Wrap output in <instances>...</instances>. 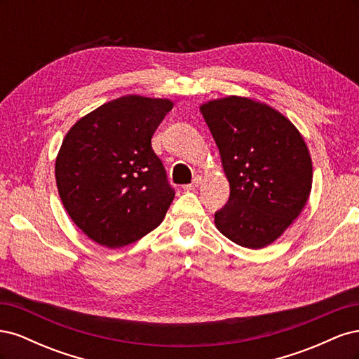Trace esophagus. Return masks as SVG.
<instances>
[{
    "instance_id": "1",
    "label": "esophagus",
    "mask_w": 359,
    "mask_h": 359,
    "mask_svg": "<svg viewBox=\"0 0 359 359\" xmlns=\"http://www.w3.org/2000/svg\"><path fill=\"white\" fill-rule=\"evenodd\" d=\"M201 182H202V178H201V177H196V178L193 180L191 184H187V186H184V190H194V189H198V187L201 186Z\"/></svg>"
}]
</instances>
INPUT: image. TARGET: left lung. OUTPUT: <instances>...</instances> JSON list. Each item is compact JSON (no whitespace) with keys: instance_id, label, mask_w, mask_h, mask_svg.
Listing matches in <instances>:
<instances>
[{"instance_id":"left-lung-1","label":"left lung","mask_w":359,"mask_h":359,"mask_svg":"<svg viewBox=\"0 0 359 359\" xmlns=\"http://www.w3.org/2000/svg\"><path fill=\"white\" fill-rule=\"evenodd\" d=\"M201 112L231 186L214 214L217 229L247 248L274 243L310 196L313 168L302 136L286 116L245 97L208 102Z\"/></svg>"}]
</instances>
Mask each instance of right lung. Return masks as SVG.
<instances>
[{"label": "right lung", "instance_id": "add662e5", "mask_svg": "<svg viewBox=\"0 0 359 359\" xmlns=\"http://www.w3.org/2000/svg\"><path fill=\"white\" fill-rule=\"evenodd\" d=\"M173 103L126 95L76 123L55 163L70 219L100 245L132 244L163 222L175 198L151 137Z\"/></svg>", "mask_w": 359, "mask_h": 359}]
</instances>
